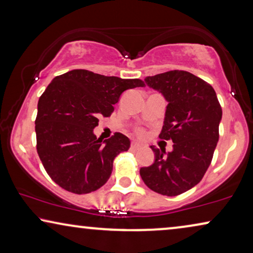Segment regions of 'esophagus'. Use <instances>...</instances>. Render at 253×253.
Listing matches in <instances>:
<instances>
[{"instance_id": "esophagus-1", "label": "esophagus", "mask_w": 253, "mask_h": 253, "mask_svg": "<svg viewBox=\"0 0 253 253\" xmlns=\"http://www.w3.org/2000/svg\"><path fill=\"white\" fill-rule=\"evenodd\" d=\"M130 148L133 149V150H138V149L141 148V145L138 144V143H136V142H131V144H130Z\"/></svg>"}]
</instances>
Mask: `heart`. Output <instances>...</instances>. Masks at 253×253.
<instances>
[{"mask_svg": "<svg viewBox=\"0 0 253 253\" xmlns=\"http://www.w3.org/2000/svg\"><path fill=\"white\" fill-rule=\"evenodd\" d=\"M137 133H138V134H140V135H142V134H143V130L138 129V130H137Z\"/></svg>", "mask_w": 253, "mask_h": 253, "instance_id": "1", "label": "heart"}]
</instances>
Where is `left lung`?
<instances>
[{"mask_svg":"<svg viewBox=\"0 0 253 253\" xmlns=\"http://www.w3.org/2000/svg\"><path fill=\"white\" fill-rule=\"evenodd\" d=\"M144 81L169 102L159 138L174 144L167 156L151 145L155 162L142 167L141 177L155 193L177 196L196 186L212 162L221 105L211 84L187 71H169Z\"/></svg>","mask_w":253,"mask_h":253,"instance_id":"1","label":"left lung"}]
</instances>
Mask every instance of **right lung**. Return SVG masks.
Masks as SVG:
<instances>
[{"mask_svg":"<svg viewBox=\"0 0 253 253\" xmlns=\"http://www.w3.org/2000/svg\"><path fill=\"white\" fill-rule=\"evenodd\" d=\"M144 86L140 79L105 77L87 70L54 78L39 98L35 119L38 155L54 182L78 195L105 184L113 161L129 149L130 141L118 131L103 141L92 129L99 118L111 116L124 91Z\"/></svg>","mask_w":253,"mask_h":253,"instance_id":"add662e5","label":"right lung"}]
</instances>
